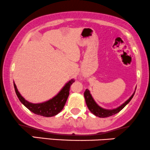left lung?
<instances>
[{"label": "left lung", "instance_id": "left-lung-1", "mask_svg": "<svg viewBox=\"0 0 150 150\" xmlns=\"http://www.w3.org/2000/svg\"><path fill=\"white\" fill-rule=\"evenodd\" d=\"M136 88L135 89L134 92H133V94L131 95V96L127 100H126L124 103H122L121 105L119 106V107H117L116 108H113V109H106V108L100 107V106L98 104H97V103L95 101V100L93 99L91 93H90L89 90L86 89L84 93V98H85L86 104V105H87L88 108H89L90 112H91L92 114L96 115V116L100 117V118H105V117L112 116V115L117 114L119 112L122 110L123 109L130 101H131V100L132 99L133 96L135 94V92H136Z\"/></svg>", "mask_w": 150, "mask_h": 150}]
</instances>
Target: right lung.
Returning <instances> with one entry per match:
<instances>
[{
	"mask_svg": "<svg viewBox=\"0 0 150 150\" xmlns=\"http://www.w3.org/2000/svg\"><path fill=\"white\" fill-rule=\"evenodd\" d=\"M74 82H75V80L71 79L67 83H66V84L63 86L62 89L55 96H54L50 100H47V101L39 103H33L26 100L19 92L14 82V87L16 94H17L20 102L30 111L38 115L50 117L55 116L62 110L65 104H66V100H67L68 96H69L70 86Z\"/></svg>",
	"mask_w": 150,
	"mask_h": 150,
	"instance_id": "add662e5",
	"label": "right lung"
}]
</instances>
